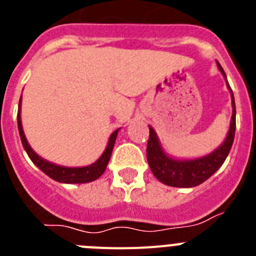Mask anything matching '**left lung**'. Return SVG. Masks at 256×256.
<instances>
[{"mask_svg":"<svg viewBox=\"0 0 256 256\" xmlns=\"http://www.w3.org/2000/svg\"><path fill=\"white\" fill-rule=\"evenodd\" d=\"M218 64L219 70L222 72L223 76L227 80L224 70ZM228 90L230 91L232 97V118H230V126L228 134L226 137L224 142L212 151V154L198 159L194 160H177L173 158H169L164 150L160 146L159 138L156 136V132L150 128V137H148V148H146V155H148V162L150 165L151 172L154 173L158 180L166 186L172 187H195L201 184L202 182L210 178L216 173L222 164L227 159L230 154L232 144L234 140V130H236V105H234V92L228 84Z\"/></svg>","mask_w":256,"mask_h":256,"instance_id":"1","label":"left lung"}]
</instances>
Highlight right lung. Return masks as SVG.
<instances>
[{
  "label": "right lung",
  "mask_w": 256,
  "mask_h": 256,
  "mask_svg": "<svg viewBox=\"0 0 256 256\" xmlns=\"http://www.w3.org/2000/svg\"><path fill=\"white\" fill-rule=\"evenodd\" d=\"M20 104H22V97H20L19 110H18V128H19V134L20 140H22V148H26V154H28V156L30 158L32 162H34L44 174H47V176H48L50 178H52V180H55L61 183H88L97 180V178L102 176L106 166H108L110 156H112L115 140H116L118 136V130H119L112 132V134L110 136V138H108V146H106L105 151H104L102 155L100 156V159L97 160V162H94V164L88 165V166H79V168L61 166V165H56L54 164V162H47V160H44V158H40V156L38 155V154H36L34 151H33V148H30V144H28V141H26V138L24 130H22V118H20Z\"/></svg>",
  "instance_id": "obj_1"
}]
</instances>
